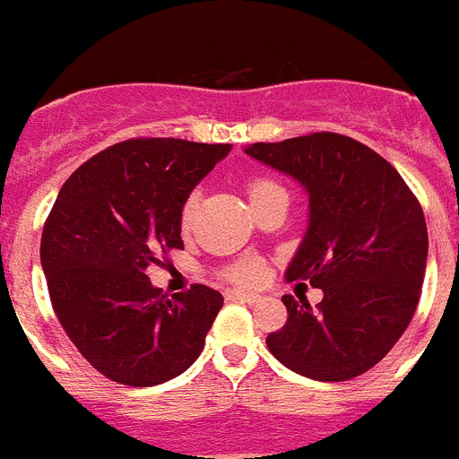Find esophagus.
Instances as JSON below:
<instances>
[{
	"instance_id": "obj_1",
	"label": "esophagus",
	"mask_w": 459,
	"mask_h": 459,
	"mask_svg": "<svg viewBox=\"0 0 459 459\" xmlns=\"http://www.w3.org/2000/svg\"><path fill=\"white\" fill-rule=\"evenodd\" d=\"M227 299L241 300V303H255L260 296L258 293H251V291H241V289H232V291H227Z\"/></svg>"
}]
</instances>
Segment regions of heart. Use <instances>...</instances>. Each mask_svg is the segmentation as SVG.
<instances>
[{"label":"heart","mask_w":459,"mask_h":459,"mask_svg":"<svg viewBox=\"0 0 459 459\" xmlns=\"http://www.w3.org/2000/svg\"><path fill=\"white\" fill-rule=\"evenodd\" d=\"M247 194L251 206H258L260 201H265L273 194H284V189L274 179L265 178V175H253V178L247 179ZM196 206H199L196 194H189L182 208H179V225H182V230H189ZM222 274H225V280L234 281V284H255L263 277V267H260L258 260H239V263L227 267Z\"/></svg>","instance_id":"obj_1"}]
</instances>
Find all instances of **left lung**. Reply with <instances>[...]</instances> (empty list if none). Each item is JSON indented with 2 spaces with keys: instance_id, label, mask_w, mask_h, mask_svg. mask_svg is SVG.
<instances>
[{
  "instance_id": "1",
  "label": "left lung",
  "mask_w": 459,
  "mask_h": 459,
  "mask_svg": "<svg viewBox=\"0 0 459 459\" xmlns=\"http://www.w3.org/2000/svg\"><path fill=\"white\" fill-rule=\"evenodd\" d=\"M248 156L307 189L310 225L287 280L310 281L325 299L281 296L284 327L270 353L317 381L365 375L395 346L420 303L427 222L420 201L386 159L336 132L258 142Z\"/></svg>"
}]
</instances>
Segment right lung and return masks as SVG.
<instances>
[{
  "label": "right lung",
  "mask_w": 459,
  "mask_h": 459,
  "mask_svg": "<svg viewBox=\"0 0 459 459\" xmlns=\"http://www.w3.org/2000/svg\"><path fill=\"white\" fill-rule=\"evenodd\" d=\"M230 149L126 139L84 160L61 186L39 258L61 327L106 379L156 386L204 351L222 293L192 284L166 299L146 270L185 248L179 208Z\"/></svg>",
  "instance_id": "1"
}]
</instances>
